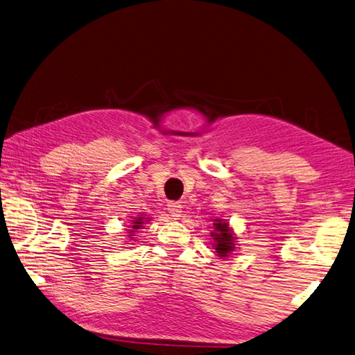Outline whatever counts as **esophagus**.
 Here are the masks:
<instances>
[{
	"label": "esophagus",
	"mask_w": 355,
	"mask_h": 355,
	"mask_svg": "<svg viewBox=\"0 0 355 355\" xmlns=\"http://www.w3.org/2000/svg\"><path fill=\"white\" fill-rule=\"evenodd\" d=\"M168 211L171 213L172 217H174V219H180L181 213H183V205H181L180 202H169Z\"/></svg>",
	"instance_id": "1"
}]
</instances>
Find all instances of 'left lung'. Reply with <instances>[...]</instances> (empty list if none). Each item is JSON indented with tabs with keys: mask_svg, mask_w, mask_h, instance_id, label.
I'll list each match as a JSON object with an SVG mask.
<instances>
[{
	"mask_svg": "<svg viewBox=\"0 0 355 355\" xmlns=\"http://www.w3.org/2000/svg\"><path fill=\"white\" fill-rule=\"evenodd\" d=\"M210 237L216 255L222 259L231 258L235 246H237L235 244L237 243V237H235L230 222L220 219V217L213 219V231L210 232Z\"/></svg>",
	"mask_w": 355,
	"mask_h": 355,
	"instance_id": "obj_1",
	"label": "left lung"
}]
</instances>
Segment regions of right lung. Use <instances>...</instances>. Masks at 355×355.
<instances>
[{
	"label": "right lung",
	"mask_w": 355,
	"mask_h": 355,
	"mask_svg": "<svg viewBox=\"0 0 355 355\" xmlns=\"http://www.w3.org/2000/svg\"><path fill=\"white\" fill-rule=\"evenodd\" d=\"M151 217H145L144 214H139L138 217H133V220H129V226H127V240L129 241H136L135 234L139 230H144V226L150 222ZM125 244H132V243H125Z\"/></svg>",
	"instance_id": "right-lung-1"
}]
</instances>
